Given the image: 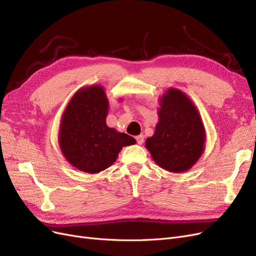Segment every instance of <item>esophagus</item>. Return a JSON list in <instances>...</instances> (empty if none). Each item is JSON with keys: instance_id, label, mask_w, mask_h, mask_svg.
<instances>
[{"instance_id": "34e87169", "label": "esophagus", "mask_w": 256, "mask_h": 256, "mask_svg": "<svg viewBox=\"0 0 256 256\" xmlns=\"http://www.w3.org/2000/svg\"><path fill=\"white\" fill-rule=\"evenodd\" d=\"M136 140H137V143L139 144V146H141V144L144 142V136L143 135H139L136 137Z\"/></svg>"}]
</instances>
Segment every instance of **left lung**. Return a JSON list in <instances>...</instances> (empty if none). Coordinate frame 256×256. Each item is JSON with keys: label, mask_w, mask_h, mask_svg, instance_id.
I'll return each mask as SVG.
<instances>
[{"label": "left lung", "mask_w": 256, "mask_h": 256, "mask_svg": "<svg viewBox=\"0 0 256 256\" xmlns=\"http://www.w3.org/2000/svg\"><path fill=\"white\" fill-rule=\"evenodd\" d=\"M159 121L146 141L152 160L170 172L190 170L205 150L206 132L194 102L179 88H168L159 99Z\"/></svg>", "instance_id": "left-lung-1"}]
</instances>
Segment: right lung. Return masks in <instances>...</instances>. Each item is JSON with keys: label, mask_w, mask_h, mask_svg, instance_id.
<instances>
[{"label": "right lung", "mask_w": 256, "mask_h": 256, "mask_svg": "<svg viewBox=\"0 0 256 256\" xmlns=\"http://www.w3.org/2000/svg\"><path fill=\"white\" fill-rule=\"evenodd\" d=\"M108 112V99L100 84L80 88L64 110L58 144L66 160L78 170L100 172L117 160L122 148L136 143L106 126Z\"/></svg>", "instance_id": "add662e5"}]
</instances>
